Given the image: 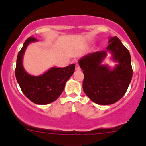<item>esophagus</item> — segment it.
I'll return each mask as SVG.
<instances>
[{"mask_svg":"<svg viewBox=\"0 0 146 146\" xmlns=\"http://www.w3.org/2000/svg\"><path fill=\"white\" fill-rule=\"evenodd\" d=\"M76 70H80V66H79V65L78 64H76Z\"/></svg>","mask_w":146,"mask_h":146,"instance_id":"esophagus-1","label":"esophagus"}]
</instances>
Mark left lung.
Returning a JSON list of instances; mask_svg holds the SVG:
<instances>
[{
  "label": "left lung",
  "instance_id": "1",
  "mask_svg": "<svg viewBox=\"0 0 146 146\" xmlns=\"http://www.w3.org/2000/svg\"><path fill=\"white\" fill-rule=\"evenodd\" d=\"M108 43L104 51L88 54L78 61L84 74V92L92 102L102 105L119 100L126 93L133 76L129 50L116 36L110 37ZM108 52L113 62L117 63L112 68L103 64Z\"/></svg>",
  "mask_w": 146,
  "mask_h": 146
}]
</instances>
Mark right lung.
<instances>
[{"label":"right lung","instance_id":"right-lung-1","mask_svg":"<svg viewBox=\"0 0 146 146\" xmlns=\"http://www.w3.org/2000/svg\"><path fill=\"white\" fill-rule=\"evenodd\" d=\"M38 42L34 37L28 38L18 53L15 68V77L24 95L32 102L47 104L55 101L64 91L66 82L75 70L73 64L64 68L52 67L39 76L29 74L23 66V56L28 45Z\"/></svg>","mask_w":146,"mask_h":146}]
</instances>
